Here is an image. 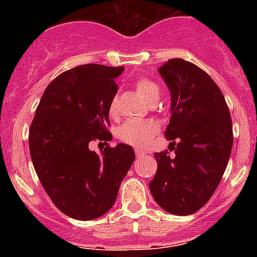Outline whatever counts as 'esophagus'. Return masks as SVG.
Masks as SVG:
<instances>
[{
    "instance_id": "34e87169",
    "label": "esophagus",
    "mask_w": 257,
    "mask_h": 257,
    "mask_svg": "<svg viewBox=\"0 0 257 257\" xmlns=\"http://www.w3.org/2000/svg\"><path fill=\"white\" fill-rule=\"evenodd\" d=\"M145 154H147V153H145L144 150H141V149H136V155H137V158H142V157H144Z\"/></svg>"
}]
</instances>
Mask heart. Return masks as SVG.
I'll list each match as a JSON object with an SVG mask.
<instances>
[{
	"label": "heart",
	"mask_w": 257,
	"mask_h": 257,
	"mask_svg": "<svg viewBox=\"0 0 257 257\" xmlns=\"http://www.w3.org/2000/svg\"><path fill=\"white\" fill-rule=\"evenodd\" d=\"M136 89L145 100L149 103L158 100L159 98V87L152 79L147 77L137 79ZM109 114L114 116L116 114V99L113 98L109 104ZM159 126L152 120H129L119 128L118 137L121 142L131 144L133 147L144 148L150 143L153 137L158 133Z\"/></svg>",
	"instance_id": "1"
}]
</instances>
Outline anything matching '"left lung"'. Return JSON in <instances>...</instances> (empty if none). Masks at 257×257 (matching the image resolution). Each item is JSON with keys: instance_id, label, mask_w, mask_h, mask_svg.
<instances>
[{"instance_id": "1", "label": "left lung", "mask_w": 257, "mask_h": 257, "mask_svg": "<svg viewBox=\"0 0 257 257\" xmlns=\"http://www.w3.org/2000/svg\"><path fill=\"white\" fill-rule=\"evenodd\" d=\"M172 94V116L164 132L174 155L155 153L157 174L149 183L158 205L174 215L203 208L221 181L232 142V121L225 98L206 72L181 58L159 69Z\"/></svg>"}]
</instances>
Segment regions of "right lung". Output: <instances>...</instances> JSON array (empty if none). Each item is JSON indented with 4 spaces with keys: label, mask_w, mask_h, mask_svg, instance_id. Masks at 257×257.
<instances>
[{
    "label": "right lung",
    "mask_w": 257,
    "mask_h": 257,
    "mask_svg": "<svg viewBox=\"0 0 257 257\" xmlns=\"http://www.w3.org/2000/svg\"><path fill=\"white\" fill-rule=\"evenodd\" d=\"M123 67L83 64L56 77L46 88L30 128V153L52 203L67 216L93 220L113 206L136 159L131 145H109L97 154L92 142L113 138L109 104Z\"/></svg>",
    "instance_id": "add662e5"
}]
</instances>
